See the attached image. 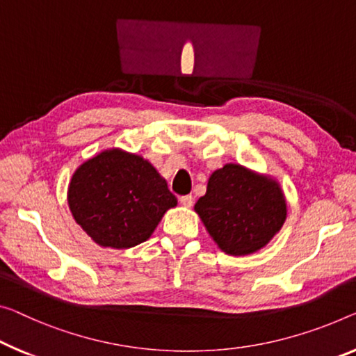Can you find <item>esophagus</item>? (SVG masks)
Here are the masks:
<instances>
[{
  "mask_svg": "<svg viewBox=\"0 0 356 356\" xmlns=\"http://www.w3.org/2000/svg\"><path fill=\"white\" fill-rule=\"evenodd\" d=\"M179 204H181L183 207H193L194 204V197L193 195H181L179 197Z\"/></svg>",
  "mask_w": 356,
  "mask_h": 356,
  "instance_id": "34e87169",
  "label": "esophagus"
}]
</instances>
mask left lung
Here are the masks:
<instances>
[{
	"label": "left lung",
	"instance_id": "8db88e82",
	"mask_svg": "<svg viewBox=\"0 0 356 356\" xmlns=\"http://www.w3.org/2000/svg\"><path fill=\"white\" fill-rule=\"evenodd\" d=\"M194 210L224 253L243 256L270 242L286 220L280 186L237 163L213 172Z\"/></svg>",
	"mask_w": 356,
	"mask_h": 356
}]
</instances>
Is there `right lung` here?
Returning a JSON list of instances; mask_svg holds the SVG:
<instances>
[{"instance_id": "1", "label": "right lung", "mask_w": 356, "mask_h": 356, "mask_svg": "<svg viewBox=\"0 0 356 356\" xmlns=\"http://www.w3.org/2000/svg\"><path fill=\"white\" fill-rule=\"evenodd\" d=\"M68 205L95 243L125 250L151 237L163 213L177 205V197L143 157L109 149L74 172Z\"/></svg>"}]
</instances>
